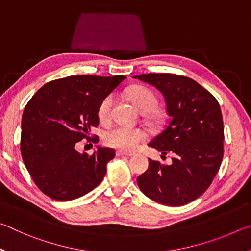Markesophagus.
Wrapping results in <instances>:
<instances>
[{
    "mask_svg": "<svg viewBox=\"0 0 251 251\" xmlns=\"http://www.w3.org/2000/svg\"><path fill=\"white\" fill-rule=\"evenodd\" d=\"M134 154H131V152H126V151H116V156H127V157H131Z\"/></svg>",
    "mask_w": 251,
    "mask_h": 251,
    "instance_id": "34e87169",
    "label": "esophagus"
}]
</instances>
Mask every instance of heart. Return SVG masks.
Segmentation results:
<instances>
[{
    "mask_svg": "<svg viewBox=\"0 0 251 251\" xmlns=\"http://www.w3.org/2000/svg\"><path fill=\"white\" fill-rule=\"evenodd\" d=\"M128 97L136 107L144 114L151 113L158 105L157 96L146 87H131L128 91ZM114 103L115 97L112 94L105 96L100 100L97 108V116L100 122L106 123L112 118ZM152 117H157L156 114ZM144 141H146L145 131L128 126H113L104 133V143L106 145L122 151H133Z\"/></svg>",
    "mask_w": 251,
    "mask_h": 251,
    "instance_id": "b5f03b06",
    "label": "heart"
}]
</instances>
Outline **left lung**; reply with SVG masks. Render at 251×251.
<instances>
[{"label": "left lung", "instance_id": "8db88e82", "mask_svg": "<svg viewBox=\"0 0 251 251\" xmlns=\"http://www.w3.org/2000/svg\"><path fill=\"white\" fill-rule=\"evenodd\" d=\"M159 90L169 115L161 133L148 146L173 155L171 165L150 159L137 178L148 198L166 206H182L206 192L224 156V123L217 100L189 77L169 73L134 76Z\"/></svg>", "mask_w": 251, "mask_h": 251}]
</instances>
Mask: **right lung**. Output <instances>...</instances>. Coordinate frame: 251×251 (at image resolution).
Instances as JSON below:
<instances>
[{"instance_id":"obj_1","label":"right lung","mask_w":251,"mask_h":251,"mask_svg":"<svg viewBox=\"0 0 251 251\" xmlns=\"http://www.w3.org/2000/svg\"><path fill=\"white\" fill-rule=\"evenodd\" d=\"M126 76L73 75L43 85L28 100L22 116L21 154L42 193L55 201L84 196L100 184L113 148L79 154L75 145L97 127V108Z\"/></svg>"}]
</instances>
